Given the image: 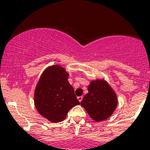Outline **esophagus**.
I'll return each mask as SVG.
<instances>
[{
  "label": "esophagus",
  "instance_id": "esophagus-1",
  "mask_svg": "<svg viewBox=\"0 0 150 150\" xmlns=\"http://www.w3.org/2000/svg\"><path fill=\"white\" fill-rule=\"evenodd\" d=\"M78 100L81 102L82 100V99H83V96H79V97H78Z\"/></svg>",
  "mask_w": 150,
  "mask_h": 150
}]
</instances>
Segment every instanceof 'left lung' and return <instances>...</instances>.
<instances>
[{"label":"left lung","mask_w":150,"mask_h":150,"mask_svg":"<svg viewBox=\"0 0 150 150\" xmlns=\"http://www.w3.org/2000/svg\"><path fill=\"white\" fill-rule=\"evenodd\" d=\"M88 91L81 102L82 107L94 121L99 122L107 119L117 107L115 92L104 80L92 81Z\"/></svg>","instance_id":"8db88e82"}]
</instances>
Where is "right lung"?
<instances>
[{"mask_svg":"<svg viewBox=\"0 0 150 150\" xmlns=\"http://www.w3.org/2000/svg\"><path fill=\"white\" fill-rule=\"evenodd\" d=\"M69 74L59 65L43 71L35 90V106L43 117L52 123L64 121L70 109L80 104L68 81Z\"/></svg>","mask_w":150,"mask_h":150,"instance_id":"1","label":"right lung"}]
</instances>
